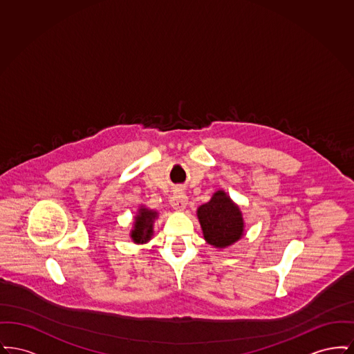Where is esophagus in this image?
Masks as SVG:
<instances>
[{
  "label": "esophagus",
  "instance_id": "34e87169",
  "mask_svg": "<svg viewBox=\"0 0 354 354\" xmlns=\"http://www.w3.org/2000/svg\"><path fill=\"white\" fill-rule=\"evenodd\" d=\"M187 203H188V198H187V195H185L182 189H178V191L174 194L172 199H171V205L174 207V209L180 211V212L185 211V207H187Z\"/></svg>",
  "mask_w": 354,
  "mask_h": 354
}]
</instances>
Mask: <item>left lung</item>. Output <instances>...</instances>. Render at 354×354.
I'll return each mask as SVG.
<instances>
[{
	"label": "left lung",
	"mask_w": 354,
	"mask_h": 354,
	"mask_svg": "<svg viewBox=\"0 0 354 354\" xmlns=\"http://www.w3.org/2000/svg\"><path fill=\"white\" fill-rule=\"evenodd\" d=\"M196 215L204 240L214 248H228L245 234V223L240 207L223 189L216 191L209 202L202 204Z\"/></svg>",
	"instance_id": "left-lung-1"
}]
</instances>
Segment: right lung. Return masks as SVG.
I'll return each mask as SVG.
<instances>
[{
	"instance_id": "right-lung-1",
	"label": "right lung",
	"mask_w": 354,
	"mask_h": 354,
	"mask_svg": "<svg viewBox=\"0 0 354 354\" xmlns=\"http://www.w3.org/2000/svg\"><path fill=\"white\" fill-rule=\"evenodd\" d=\"M159 212L143 204L139 205L134 216L133 228L130 230V237L135 244H146L153 235V223L158 219Z\"/></svg>"
}]
</instances>
